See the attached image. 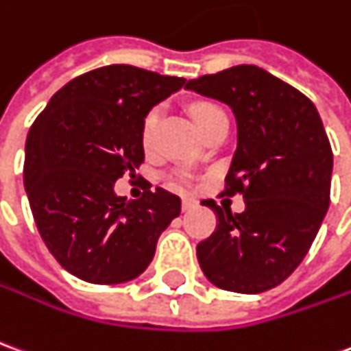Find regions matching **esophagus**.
Listing matches in <instances>:
<instances>
[{
  "mask_svg": "<svg viewBox=\"0 0 351 351\" xmlns=\"http://www.w3.org/2000/svg\"><path fill=\"white\" fill-rule=\"evenodd\" d=\"M197 207V201L192 197H182V210H192Z\"/></svg>",
  "mask_w": 351,
  "mask_h": 351,
  "instance_id": "34e87169",
  "label": "esophagus"
}]
</instances>
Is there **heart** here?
<instances>
[{"label":"heart","instance_id":"1","mask_svg":"<svg viewBox=\"0 0 351 351\" xmlns=\"http://www.w3.org/2000/svg\"><path fill=\"white\" fill-rule=\"evenodd\" d=\"M190 112H192L193 121L197 123V127L201 129V133H205L207 129H209L210 125L218 121L220 117H226L224 114V110L217 104H213V102H195L190 108ZM159 119V108H154L148 112V116L144 117V123H142V142L148 146L152 141V134H154V129H156V125H158ZM180 182H188V178L186 176H180Z\"/></svg>","mask_w":351,"mask_h":351}]
</instances>
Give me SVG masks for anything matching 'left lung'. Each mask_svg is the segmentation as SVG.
I'll list each match as a JSON object with an SVG mask.
<instances>
[{
	"mask_svg": "<svg viewBox=\"0 0 351 351\" xmlns=\"http://www.w3.org/2000/svg\"><path fill=\"white\" fill-rule=\"evenodd\" d=\"M186 89L232 108L237 148L222 193H241L243 213L213 199L215 232L197 245L213 285L258 295L283 283L312 247L330 203L332 150L313 102L258 66L190 80Z\"/></svg>",
	"mask_w": 351,
	"mask_h": 351,
	"instance_id": "8db88e82",
	"label": "left lung"
}]
</instances>
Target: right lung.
<instances>
[{"label":"right lung","instance_id":"obj_1","mask_svg":"<svg viewBox=\"0 0 351 351\" xmlns=\"http://www.w3.org/2000/svg\"><path fill=\"white\" fill-rule=\"evenodd\" d=\"M184 83L136 66H102L66 83L30 127L24 188L32 215L75 278L97 285L138 278L180 215V197L163 188L148 184L141 199H127L114 184L125 173L133 178L144 161V117Z\"/></svg>","mask_w":351,"mask_h":351}]
</instances>
